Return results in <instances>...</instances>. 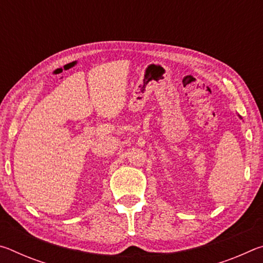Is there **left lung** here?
Here are the masks:
<instances>
[{
    "label": "left lung",
    "instance_id": "left-lung-1",
    "mask_svg": "<svg viewBox=\"0 0 263 263\" xmlns=\"http://www.w3.org/2000/svg\"><path fill=\"white\" fill-rule=\"evenodd\" d=\"M238 116H239V118H240V119H242V118H241V116H240V115H238Z\"/></svg>",
    "mask_w": 263,
    "mask_h": 263
}]
</instances>
